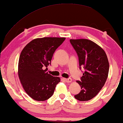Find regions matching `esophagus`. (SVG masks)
I'll use <instances>...</instances> for the list:
<instances>
[{"instance_id":"esophagus-1","label":"esophagus","mask_w":123,"mask_h":123,"mask_svg":"<svg viewBox=\"0 0 123 123\" xmlns=\"http://www.w3.org/2000/svg\"><path fill=\"white\" fill-rule=\"evenodd\" d=\"M64 80L66 82H67V83H70V82H72V79L70 78H64Z\"/></svg>"}]
</instances>
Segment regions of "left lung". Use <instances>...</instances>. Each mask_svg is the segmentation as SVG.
<instances>
[{"mask_svg":"<svg viewBox=\"0 0 123 123\" xmlns=\"http://www.w3.org/2000/svg\"><path fill=\"white\" fill-rule=\"evenodd\" d=\"M70 43L78 55L80 68L85 69L80 80V93L77 100L85 101L95 97L105 85L108 77L109 63L105 52L98 45L87 39H70Z\"/></svg>","mask_w":123,"mask_h":123,"instance_id":"1","label":"left lung"}]
</instances>
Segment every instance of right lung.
Here are the masks:
<instances>
[{"label":"right lung","instance_id":"right-lung-1","mask_svg":"<svg viewBox=\"0 0 123 123\" xmlns=\"http://www.w3.org/2000/svg\"><path fill=\"white\" fill-rule=\"evenodd\" d=\"M65 40V37L36 38L22 51L18 76L25 91L33 100L43 101L50 98L60 82L59 77L52 76L46 71L53 54Z\"/></svg>","mask_w":123,"mask_h":123}]
</instances>
